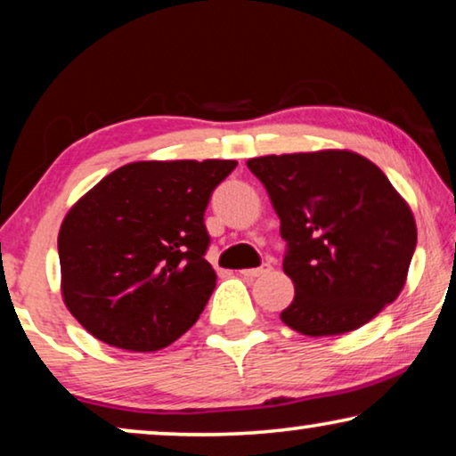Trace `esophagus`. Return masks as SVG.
<instances>
[{
    "label": "esophagus",
    "instance_id": "obj_1",
    "mask_svg": "<svg viewBox=\"0 0 456 456\" xmlns=\"http://www.w3.org/2000/svg\"><path fill=\"white\" fill-rule=\"evenodd\" d=\"M272 272V265L270 264H264L259 267H251V270H240V276H247V278H259V276H265V273Z\"/></svg>",
    "mask_w": 456,
    "mask_h": 456
}]
</instances>
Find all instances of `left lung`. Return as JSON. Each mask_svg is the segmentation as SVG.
Instances as JSON below:
<instances>
[{
  "instance_id": "8db88e82",
  "label": "left lung",
  "mask_w": 456,
  "mask_h": 456,
  "mask_svg": "<svg viewBox=\"0 0 456 456\" xmlns=\"http://www.w3.org/2000/svg\"><path fill=\"white\" fill-rule=\"evenodd\" d=\"M265 186L289 245L295 298L280 314L305 336H338L401 295L417 245L409 203L386 174L346 149L247 161Z\"/></svg>"
}]
</instances>
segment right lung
<instances>
[{
    "instance_id": "add662e5",
    "label": "right lung",
    "mask_w": 456,
    "mask_h": 456,
    "mask_svg": "<svg viewBox=\"0 0 456 456\" xmlns=\"http://www.w3.org/2000/svg\"><path fill=\"white\" fill-rule=\"evenodd\" d=\"M232 159L133 161L99 180L61 222V298L105 345L159 351L216 289L203 214Z\"/></svg>"
}]
</instances>
